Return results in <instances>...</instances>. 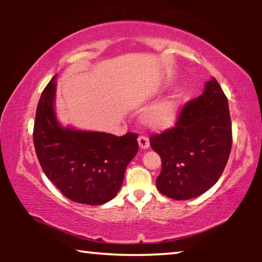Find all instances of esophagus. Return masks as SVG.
Segmentation results:
<instances>
[{
    "mask_svg": "<svg viewBox=\"0 0 262 262\" xmlns=\"http://www.w3.org/2000/svg\"><path fill=\"white\" fill-rule=\"evenodd\" d=\"M137 141H139V145H140V148H141V149H148V148H149L150 143H149V139H148V136H145V135H140V136H139V139H137Z\"/></svg>",
    "mask_w": 262,
    "mask_h": 262,
    "instance_id": "34e87169",
    "label": "esophagus"
}]
</instances>
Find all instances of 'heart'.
Masks as SVG:
<instances>
[{"instance_id":"obj_1","label":"heart","mask_w":262,"mask_h":262,"mask_svg":"<svg viewBox=\"0 0 262 262\" xmlns=\"http://www.w3.org/2000/svg\"><path fill=\"white\" fill-rule=\"evenodd\" d=\"M177 112H178V101L176 98H167L145 111L143 120L149 127L159 129L170 126L176 120Z\"/></svg>"}]
</instances>
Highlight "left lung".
Segmentation results:
<instances>
[{
    "label": "left lung",
    "instance_id": "obj_1",
    "mask_svg": "<svg viewBox=\"0 0 262 262\" xmlns=\"http://www.w3.org/2000/svg\"><path fill=\"white\" fill-rule=\"evenodd\" d=\"M149 139L162 159L159 192L174 200L207 192L223 173L232 147L228 98L219 82L208 81L201 96L184 104L173 127Z\"/></svg>",
    "mask_w": 262,
    "mask_h": 262
}]
</instances>
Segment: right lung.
Instances as JSON below:
<instances>
[{
    "mask_svg": "<svg viewBox=\"0 0 262 262\" xmlns=\"http://www.w3.org/2000/svg\"><path fill=\"white\" fill-rule=\"evenodd\" d=\"M54 77L35 112L33 142L42 171L74 202L103 205L120 189L126 167L139 151L137 134L115 136L62 128L54 113Z\"/></svg>",
    "mask_w": 262,
    "mask_h": 262,
    "instance_id": "1",
    "label": "right lung"
}]
</instances>
